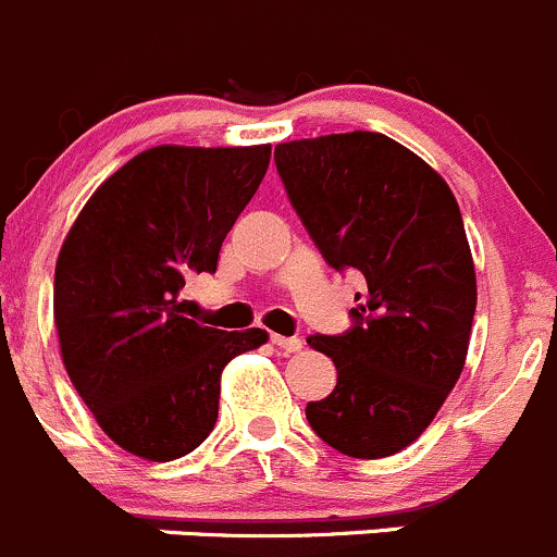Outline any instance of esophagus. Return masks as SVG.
Here are the masks:
<instances>
[{
    "label": "esophagus",
    "instance_id": "obj_1",
    "mask_svg": "<svg viewBox=\"0 0 557 557\" xmlns=\"http://www.w3.org/2000/svg\"><path fill=\"white\" fill-rule=\"evenodd\" d=\"M271 343L276 348H281L284 354H297L302 348L300 337H286V335H271Z\"/></svg>",
    "mask_w": 557,
    "mask_h": 557
}]
</instances>
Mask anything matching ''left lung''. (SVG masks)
Listing matches in <instances>:
<instances>
[{
  "instance_id": "8db88e82",
  "label": "left lung",
  "mask_w": 557,
  "mask_h": 557,
  "mask_svg": "<svg viewBox=\"0 0 557 557\" xmlns=\"http://www.w3.org/2000/svg\"><path fill=\"white\" fill-rule=\"evenodd\" d=\"M276 169L326 265L364 278L351 326L308 337L337 367L308 423L346 456H394L434 421L467 359L478 281L461 211L432 165L372 131L286 141Z\"/></svg>"
}]
</instances>
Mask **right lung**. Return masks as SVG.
Listing matches in <instances>:
<instances>
[{"mask_svg": "<svg viewBox=\"0 0 557 557\" xmlns=\"http://www.w3.org/2000/svg\"><path fill=\"white\" fill-rule=\"evenodd\" d=\"M271 145L152 147L99 187L61 246L53 313L74 388L107 437L150 461L198 448L220 412L222 367L268 341L185 317L180 292L214 273L260 187Z\"/></svg>", "mask_w": 557, "mask_h": 557, "instance_id": "right-lung-1", "label": "right lung"}]
</instances>
